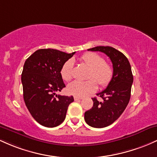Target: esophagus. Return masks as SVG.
<instances>
[{
    "label": "esophagus",
    "instance_id": "1",
    "mask_svg": "<svg viewBox=\"0 0 157 157\" xmlns=\"http://www.w3.org/2000/svg\"><path fill=\"white\" fill-rule=\"evenodd\" d=\"M82 98V96H74V100L75 101H78V100H81Z\"/></svg>",
    "mask_w": 157,
    "mask_h": 157
}]
</instances>
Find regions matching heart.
<instances>
[{
  "mask_svg": "<svg viewBox=\"0 0 157 157\" xmlns=\"http://www.w3.org/2000/svg\"><path fill=\"white\" fill-rule=\"evenodd\" d=\"M81 61L90 69L86 82L74 81L68 84L67 91L75 96H84L94 92L97 83L100 87H106L111 82L113 70L105 59L96 52H88L81 58ZM73 61L67 60L61 69V75L64 81H70L73 78Z\"/></svg>",
  "mask_w": 157,
  "mask_h": 157,
  "instance_id": "obj_1",
  "label": "heart"
}]
</instances>
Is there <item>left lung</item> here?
<instances>
[{"mask_svg":"<svg viewBox=\"0 0 157 157\" xmlns=\"http://www.w3.org/2000/svg\"><path fill=\"white\" fill-rule=\"evenodd\" d=\"M89 51H99L110 58L113 68L111 82L106 89L97 93L103 99L93 98V107L84 113V120L93 128H101L113 124L125 110L131 98L133 76L129 61L122 52L111 47H93Z\"/></svg>","mask_w":157,"mask_h":157,"instance_id":"8db88e82","label":"left lung"}]
</instances>
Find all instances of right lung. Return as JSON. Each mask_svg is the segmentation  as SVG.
<instances>
[{
    "label": "right lung",
    "mask_w": 157,
    "mask_h": 157,
    "mask_svg": "<svg viewBox=\"0 0 157 157\" xmlns=\"http://www.w3.org/2000/svg\"><path fill=\"white\" fill-rule=\"evenodd\" d=\"M75 52L40 49L24 63L21 74L24 99L32 117L41 125L54 128L61 124L68 106L74 101L73 96L56 93L65 87L61 69Z\"/></svg>",
    "instance_id": "1"
}]
</instances>
